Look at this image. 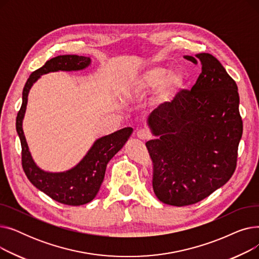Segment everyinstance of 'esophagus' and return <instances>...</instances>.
Masks as SVG:
<instances>
[{"label": "esophagus", "mask_w": 259, "mask_h": 259, "mask_svg": "<svg viewBox=\"0 0 259 259\" xmlns=\"http://www.w3.org/2000/svg\"><path fill=\"white\" fill-rule=\"evenodd\" d=\"M137 135H138V138H139L140 140H142V141H147V140L150 139V132H149L147 129H141V130H139L138 133H137Z\"/></svg>", "instance_id": "34e87169"}]
</instances>
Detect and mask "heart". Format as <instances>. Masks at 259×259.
<instances>
[{
  "instance_id": "b5f03b06",
  "label": "heart",
  "mask_w": 259,
  "mask_h": 259,
  "mask_svg": "<svg viewBox=\"0 0 259 259\" xmlns=\"http://www.w3.org/2000/svg\"><path fill=\"white\" fill-rule=\"evenodd\" d=\"M186 77L180 70H168L164 66H152L135 74L127 85L132 94H143L157 88V100L160 103L170 101L181 91Z\"/></svg>"
}]
</instances>
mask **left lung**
<instances>
[{"instance_id":"left-lung-1","label":"left lung","mask_w":259,"mask_h":259,"mask_svg":"<svg viewBox=\"0 0 259 259\" xmlns=\"http://www.w3.org/2000/svg\"><path fill=\"white\" fill-rule=\"evenodd\" d=\"M185 58L199 61L201 72L191 90L150 114L148 124L159 139L146 143L154 193L176 207L202 200L232 178L242 135L235 80L210 53Z\"/></svg>"}]
</instances>
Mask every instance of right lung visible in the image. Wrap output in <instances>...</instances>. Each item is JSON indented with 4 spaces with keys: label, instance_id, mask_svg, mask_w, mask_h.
Segmentation results:
<instances>
[{
    "label": "right lung",
    "instance_id": "obj_1",
    "mask_svg": "<svg viewBox=\"0 0 259 259\" xmlns=\"http://www.w3.org/2000/svg\"><path fill=\"white\" fill-rule=\"evenodd\" d=\"M90 64V59L81 56H59L33 71L23 89L22 106L17 116V131L22 146V167L30 183L53 200L68 206H80L91 201L98 194L104 181L108 161L125 145L132 133V128L120 129L99 139L79 164L64 173H47L33 162L22 128L26 110L27 97L34 81L45 73L58 70H79Z\"/></svg>",
    "mask_w": 259,
    "mask_h": 259
}]
</instances>
